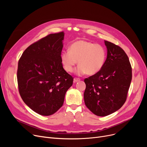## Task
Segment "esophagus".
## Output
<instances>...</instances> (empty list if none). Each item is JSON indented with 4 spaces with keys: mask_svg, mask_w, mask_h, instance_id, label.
<instances>
[{
    "mask_svg": "<svg viewBox=\"0 0 147 147\" xmlns=\"http://www.w3.org/2000/svg\"><path fill=\"white\" fill-rule=\"evenodd\" d=\"M80 80V79H79V78H74V80H73V82H74V83H77V82H79Z\"/></svg>",
    "mask_w": 147,
    "mask_h": 147,
    "instance_id": "1",
    "label": "esophagus"
}]
</instances>
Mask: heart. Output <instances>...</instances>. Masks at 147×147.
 I'll use <instances>...</instances> for the list:
<instances>
[{
	"mask_svg": "<svg viewBox=\"0 0 147 147\" xmlns=\"http://www.w3.org/2000/svg\"><path fill=\"white\" fill-rule=\"evenodd\" d=\"M106 58V49L102 45L84 40L73 43L68 51H64L60 57L63 68L68 73L73 71L78 61L79 65L76 74L79 76L99 72L105 63Z\"/></svg>",
	"mask_w": 147,
	"mask_h": 147,
	"instance_id": "obj_1",
	"label": "heart"
}]
</instances>
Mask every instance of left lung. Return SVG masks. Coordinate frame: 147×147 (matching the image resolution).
<instances>
[{"instance_id":"obj_1","label":"left lung","mask_w":147,"mask_h":147,"mask_svg":"<svg viewBox=\"0 0 147 147\" xmlns=\"http://www.w3.org/2000/svg\"><path fill=\"white\" fill-rule=\"evenodd\" d=\"M105 63L101 71L84 79V101L94 114L104 117L125 104L132 80V67L125 52L119 46L105 40Z\"/></svg>"}]
</instances>
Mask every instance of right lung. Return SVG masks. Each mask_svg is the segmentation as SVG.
Wrapping results in <instances>:
<instances>
[{"label":"right lung","mask_w":147,"mask_h":147,"mask_svg":"<svg viewBox=\"0 0 147 147\" xmlns=\"http://www.w3.org/2000/svg\"><path fill=\"white\" fill-rule=\"evenodd\" d=\"M64 33L51 34L31 45L18 61L17 80L23 101L34 112L50 115L63 106L73 82L63 68Z\"/></svg>","instance_id":"right-lung-1"}]
</instances>
